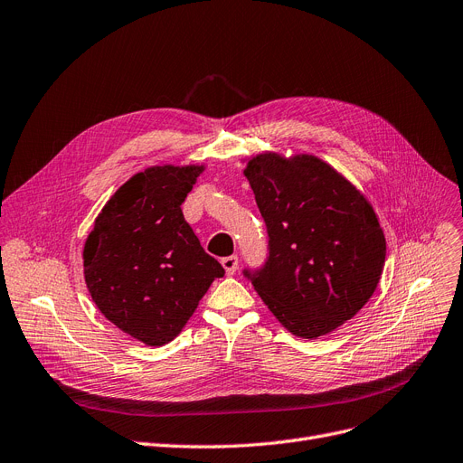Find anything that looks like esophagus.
<instances>
[{
  "label": "esophagus",
  "mask_w": 463,
  "mask_h": 463,
  "mask_svg": "<svg viewBox=\"0 0 463 463\" xmlns=\"http://www.w3.org/2000/svg\"><path fill=\"white\" fill-rule=\"evenodd\" d=\"M221 265H223L225 272L231 276V274H234V272H236V269H238V257H236V255L223 257V259H221Z\"/></svg>",
  "instance_id": "34e87169"
}]
</instances>
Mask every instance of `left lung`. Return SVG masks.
<instances>
[{"mask_svg": "<svg viewBox=\"0 0 463 463\" xmlns=\"http://www.w3.org/2000/svg\"><path fill=\"white\" fill-rule=\"evenodd\" d=\"M244 163L270 238L269 260L251 276L257 295L291 335L333 333L369 303L384 270L378 215L316 155L263 151Z\"/></svg>", "mask_w": 463, "mask_h": 463, "instance_id": "obj_1", "label": "left lung"}]
</instances>
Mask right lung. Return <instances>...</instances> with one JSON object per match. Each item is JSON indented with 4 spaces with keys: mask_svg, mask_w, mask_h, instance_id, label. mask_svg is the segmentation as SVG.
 <instances>
[{
    "mask_svg": "<svg viewBox=\"0 0 463 463\" xmlns=\"http://www.w3.org/2000/svg\"><path fill=\"white\" fill-rule=\"evenodd\" d=\"M204 165L134 174L108 200L85 240V284L113 326L165 346L187 326L223 267L200 246L182 203Z\"/></svg>",
    "mask_w": 463,
    "mask_h": 463,
    "instance_id": "right-lung-1",
    "label": "right lung"
}]
</instances>
